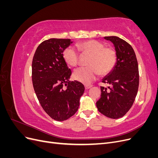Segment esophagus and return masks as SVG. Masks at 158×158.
I'll use <instances>...</instances> for the list:
<instances>
[{
  "instance_id": "34e87169",
  "label": "esophagus",
  "mask_w": 158,
  "mask_h": 158,
  "mask_svg": "<svg viewBox=\"0 0 158 158\" xmlns=\"http://www.w3.org/2000/svg\"><path fill=\"white\" fill-rule=\"evenodd\" d=\"M92 85H85V89H89L90 88H92Z\"/></svg>"
}]
</instances>
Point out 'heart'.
<instances>
[{"instance_id": "heart-1", "label": "heart", "mask_w": 158, "mask_h": 158, "mask_svg": "<svg viewBox=\"0 0 158 158\" xmlns=\"http://www.w3.org/2000/svg\"><path fill=\"white\" fill-rule=\"evenodd\" d=\"M78 51L84 55H88L86 67L76 69L73 74L74 78L85 84H90L99 74L106 75L111 72L117 63L116 51L111 47H105L102 42L88 40L79 43L76 45ZM65 63L75 67L79 62V55L74 48L69 47L63 53Z\"/></svg>"}]
</instances>
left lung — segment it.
I'll use <instances>...</instances> for the list:
<instances>
[{"label": "left lung", "mask_w": 158, "mask_h": 158, "mask_svg": "<svg viewBox=\"0 0 158 158\" xmlns=\"http://www.w3.org/2000/svg\"><path fill=\"white\" fill-rule=\"evenodd\" d=\"M111 41L117 53L113 69L102 80L111 85L101 87V98L96 102L98 111L109 118H118L129 111L135 102L139 85V72L135 51L127 41L117 36L104 37Z\"/></svg>", "instance_id": "8db88e82"}]
</instances>
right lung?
<instances>
[{"label": "right lung", "mask_w": 158, "mask_h": 158, "mask_svg": "<svg viewBox=\"0 0 158 158\" xmlns=\"http://www.w3.org/2000/svg\"><path fill=\"white\" fill-rule=\"evenodd\" d=\"M70 39H51L38 46L32 61V82L44 111L54 120L63 121L78 111L84 85L69 81L72 74L63 59Z\"/></svg>", "instance_id": "add662e5"}]
</instances>
